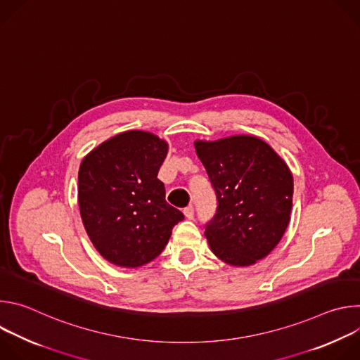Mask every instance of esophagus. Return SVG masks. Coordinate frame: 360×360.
Here are the masks:
<instances>
[{
	"label": "esophagus",
	"instance_id": "34e87169",
	"mask_svg": "<svg viewBox=\"0 0 360 360\" xmlns=\"http://www.w3.org/2000/svg\"><path fill=\"white\" fill-rule=\"evenodd\" d=\"M184 214H185V217H186L188 219H193V217H195V210H193V207H186V208L184 210Z\"/></svg>",
	"mask_w": 360,
	"mask_h": 360
}]
</instances>
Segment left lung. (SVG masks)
Masks as SVG:
<instances>
[{"instance_id":"left-lung-1","label":"left lung","mask_w":360,"mask_h":360,"mask_svg":"<svg viewBox=\"0 0 360 360\" xmlns=\"http://www.w3.org/2000/svg\"><path fill=\"white\" fill-rule=\"evenodd\" d=\"M195 149L217 195V214L205 225L212 252L233 266L264 259L290 219L293 178L288 165L256 136L196 141Z\"/></svg>"}]
</instances>
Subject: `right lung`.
Returning a JSON list of instances; mask_svg holds the SVG:
<instances>
[{"instance_id": "1", "label": "right lung", "mask_w": 360, "mask_h": 360, "mask_svg": "<svg viewBox=\"0 0 360 360\" xmlns=\"http://www.w3.org/2000/svg\"><path fill=\"white\" fill-rule=\"evenodd\" d=\"M168 143L127 131L91 150L78 172V203L85 231L107 261L142 266L164 250L184 214L165 200L158 171Z\"/></svg>"}]
</instances>
